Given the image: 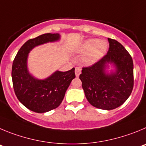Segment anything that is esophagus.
<instances>
[{
    "label": "esophagus",
    "instance_id": "34e87169",
    "mask_svg": "<svg viewBox=\"0 0 146 146\" xmlns=\"http://www.w3.org/2000/svg\"><path fill=\"white\" fill-rule=\"evenodd\" d=\"M81 68H79V67H76V69H75V73H76V77H78L79 75L81 74Z\"/></svg>",
    "mask_w": 146,
    "mask_h": 146
}]
</instances>
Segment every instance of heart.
I'll return each instance as SVG.
<instances>
[{"instance_id": "obj_1", "label": "heart", "mask_w": 146, "mask_h": 146, "mask_svg": "<svg viewBox=\"0 0 146 146\" xmlns=\"http://www.w3.org/2000/svg\"><path fill=\"white\" fill-rule=\"evenodd\" d=\"M108 48L106 41L98 39H88L81 45L79 51L81 52H86L84 57V61L88 64L94 63L103 56Z\"/></svg>"}]
</instances>
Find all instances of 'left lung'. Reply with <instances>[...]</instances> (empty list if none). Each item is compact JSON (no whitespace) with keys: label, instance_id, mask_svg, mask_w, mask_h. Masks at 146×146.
I'll return each instance as SVG.
<instances>
[{"label":"left lung","instance_id":"left-lung-1","mask_svg":"<svg viewBox=\"0 0 146 146\" xmlns=\"http://www.w3.org/2000/svg\"><path fill=\"white\" fill-rule=\"evenodd\" d=\"M108 40L107 54L91 66L84 67L79 76L87 100L92 106L102 110H113L121 106L130 96L134 86L131 55L117 40ZM110 62L117 70L108 74L104 69Z\"/></svg>","mask_w":146,"mask_h":146}]
</instances>
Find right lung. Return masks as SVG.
<instances>
[{
  "label": "right lung",
  "instance_id": "1",
  "mask_svg": "<svg viewBox=\"0 0 146 146\" xmlns=\"http://www.w3.org/2000/svg\"><path fill=\"white\" fill-rule=\"evenodd\" d=\"M56 33H46L30 39L19 48L12 65L11 77L17 98L23 106L35 113H46L57 108L65 92L75 78V68L66 72L56 71L44 80L35 78L29 73L27 60L30 51L36 46L58 40Z\"/></svg>",
  "mask_w": 146,
  "mask_h": 146
}]
</instances>
